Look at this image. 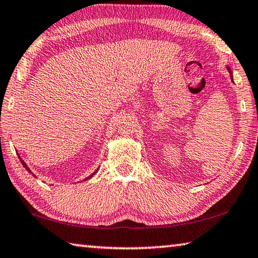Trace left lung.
I'll use <instances>...</instances> for the list:
<instances>
[{"instance_id": "left-lung-1", "label": "left lung", "mask_w": 258, "mask_h": 258, "mask_svg": "<svg viewBox=\"0 0 258 258\" xmlns=\"http://www.w3.org/2000/svg\"><path fill=\"white\" fill-rule=\"evenodd\" d=\"M227 69H228V71H229V74H230V78H231V80H232V83H233V77H232V71H231V69H230L229 67H227Z\"/></svg>"}]
</instances>
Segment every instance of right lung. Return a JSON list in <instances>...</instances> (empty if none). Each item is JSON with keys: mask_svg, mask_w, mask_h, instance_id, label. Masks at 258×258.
<instances>
[{"mask_svg": "<svg viewBox=\"0 0 258 258\" xmlns=\"http://www.w3.org/2000/svg\"><path fill=\"white\" fill-rule=\"evenodd\" d=\"M18 156H19V155H18ZM19 160H20V162H21V164H22V165H24V168H26V170H27V171H28V172H29L30 174H33V175H34V177H36V175H35V174H34L33 172H31V170H30V169L28 168V165H27V164H26V162H25L24 160H22L20 156H19ZM97 171H98V169H97L96 171H94V172H93L92 174H90V175H89V177H87V178H85V179H84V181H86V180H89L90 178H92V177H93V175H94V174H96V172H97Z\"/></svg>", "mask_w": 258, "mask_h": 258, "instance_id": "1", "label": "right lung"}]
</instances>
